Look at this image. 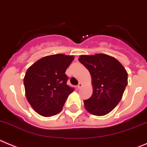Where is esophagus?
Masks as SVG:
<instances>
[{"label":"esophagus","instance_id":"obj_1","mask_svg":"<svg viewBox=\"0 0 147 147\" xmlns=\"http://www.w3.org/2000/svg\"><path fill=\"white\" fill-rule=\"evenodd\" d=\"M82 86H83V84H82L81 83H79L78 84V89H80Z\"/></svg>","mask_w":147,"mask_h":147}]
</instances>
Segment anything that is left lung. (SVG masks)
Wrapping results in <instances>:
<instances>
[{"mask_svg": "<svg viewBox=\"0 0 147 147\" xmlns=\"http://www.w3.org/2000/svg\"><path fill=\"white\" fill-rule=\"evenodd\" d=\"M79 61L88 69L93 94L83 101L86 109L95 116L108 114L118 105L127 85V73L115 58L99 53L82 55Z\"/></svg>", "mask_w": 147, "mask_h": 147, "instance_id": "8db88e82", "label": "left lung"}]
</instances>
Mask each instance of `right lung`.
I'll list each match as a JSON object with an SVG mask.
<instances>
[{
  "label": "right lung",
  "instance_id": "obj_1",
  "mask_svg": "<svg viewBox=\"0 0 147 147\" xmlns=\"http://www.w3.org/2000/svg\"><path fill=\"white\" fill-rule=\"evenodd\" d=\"M73 55L55 54L42 58L28 69L24 86L28 101L41 116L49 117L61 111L74 88L67 84V69Z\"/></svg>",
  "mask_w": 147,
  "mask_h": 147
}]
</instances>
